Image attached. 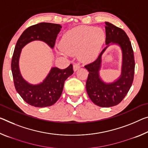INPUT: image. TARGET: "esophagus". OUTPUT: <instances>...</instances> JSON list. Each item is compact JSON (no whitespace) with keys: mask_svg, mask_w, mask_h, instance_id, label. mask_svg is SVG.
<instances>
[{"mask_svg":"<svg viewBox=\"0 0 148 148\" xmlns=\"http://www.w3.org/2000/svg\"><path fill=\"white\" fill-rule=\"evenodd\" d=\"M79 68H80V65H79L78 63H76V64H74L73 65L74 71H76V70H78Z\"/></svg>","mask_w":148,"mask_h":148,"instance_id":"1","label":"esophagus"}]
</instances>
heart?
Returning a JSON list of instances; mask_svg holds the SVG:
<instances>
[{
    "instance_id": "obj_1",
    "label": "heart",
    "mask_w": 148,
    "mask_h": 148,
    "mask_svg": "<svg viewBox=\"0 0 148 148\" xmlns=\"http://www.w3.org/2000/svg\"><path fill=\"white\" fill-rule=\"evenodd\" d=\"M105 39V32L100 28L79 25L64 33L60 45L68 55L78 54L82 61L90 62L97 56Z\"/></svg>"
}]
</instances>
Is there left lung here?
Masks as SVG:
<instances>
[{"instance_id": "left-lung-1", "label": "left lung", "mask_w": 148, "mask_h": 148, "mask_svg": "<svg viewBox=\"0 0 148 148\" xmlns=\"http://www.w3.org/2000/svg\"><path fill=\"white\" fill-rule=\"evenodd\" d=\"M105 32V43L107 46L95 61L84 67L89 72L86 82V90L90 99L97 106L110 107L120 103L130 90L134 79L135 62L132 45L125 31L106 22ZM113 43L120 46L123 53L121 74L113 83H105L99 76L101 57L109 45Z\"/></svg>"}]
</instances>
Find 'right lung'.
Segmentation results:
<instances>
[{
    "label": "right lung",
    "mask_w": 148,
    "mask_h": 148,
    "mask_svg": "<svg viewBox=\"0 0 148 148\" xmlns=\"http://www.w3.org/2000/svg\"><path fill=\"white\" fill-rule=\"evenodd\" d=\"M61 28V25L56 23H37L27 28L16 43L11 62L14 83L17 92L32 106L45 107L55 104L62 94L65 80L74 73L73 66L70 64L65 69L53 67L43 82L33 85L25 81L20 74L19 59L21 51L25 45L36 40L43 41L53 49Z\"/></svg>",
    "instance_id": "right-lung-1"
}]
</instances>
